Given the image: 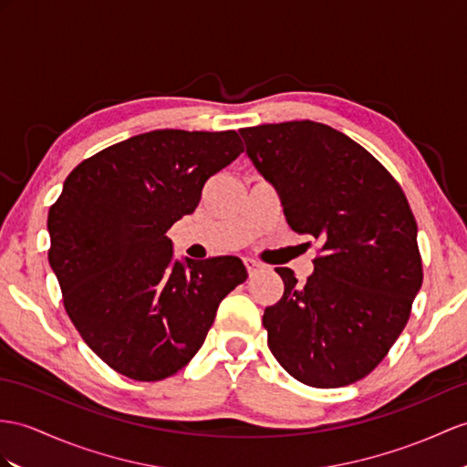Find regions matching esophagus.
Wrapping results in <instances>:
<instances>
[{"mask_svg":"<svg viewBox=\"0 0 467 467\" xmlns=\"http://www.w3.org/2000/svg\"><path fill=\"white\" fill-rule=\"evenodd\" d=\"M244 265H245V269L249 273V277H252L254 273H257L261 269V265L257 264V261H254V259H244Z\"/></svg>","mask_w":467,"mask_h":467,"instance_id":"esophagus-1","label":"esophagus"}]
</instances>
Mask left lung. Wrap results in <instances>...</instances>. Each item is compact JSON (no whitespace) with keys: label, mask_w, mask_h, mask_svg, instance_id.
<instances>
[{"label":"left lung","mask_w":467,"mask_h":467,"mask_svg":"<svg viewBox=\"0 0 467 467\" xmlns=\"http://www.w3.org/2000/svg\"><path fill=\"white\" fill-rule=\"evenodd\" d=\"M240 134L277 188L291 230L323 242L306 283L275 269L285 291L264 313L269 350L315 389L365 379L404 331L422 287L410 203L377 158L327 124L291 120Z\"/></svg>","instance_id":"1"}]
</instances>
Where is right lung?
Returning a JSON list of instances; mask_svg holds the SVG:
<instances>
[{
    "label": "right lung",
    "instance_id": "1",
    "mask_svg": "<svg viewBox=\"0 0 467 467\" xmlns=\"http://www.w3.org/2000/svg\"><path fill=\"white\" fill-rule=\"evenodd\" d=\"M244 152L235 130H152L112 144L67 176L49 208V264L63 305L95 355L122 377L156 382L194 358L242 259H172L166 232Z\"/></svg>",
    "mask_w": 467,
    "mask_h": 467
}]
</instances>
